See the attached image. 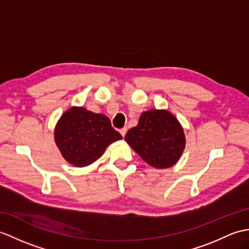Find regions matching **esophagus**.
<instances>
[{"instance_id":"1","label":"esophagus","mask_w":249,"mask_h":249,"mask_svg":"<svg viewBox=\"0 0 249 249\" xmlns=\"http://www.w3.org/2000/svg\"><path fill=\"white\" fill-rule=\"evenodd\" d=\"M126 132H127V128H126V127H124V128H122V129H120V134L122 135L123 137H125Z\"/></svg>"}]
</instances>
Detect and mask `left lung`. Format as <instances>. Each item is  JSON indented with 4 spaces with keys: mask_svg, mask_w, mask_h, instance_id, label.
<instances>
[{
    "mask_svg": "<svg viewBox=\"0 0 249 249\" xmlns=\"http://www.w3.org/2000/svg\"><path fill=\"white\" fill-rule=\"evenodd\" d=\"M125 141L147 164L156 169L175 165L186 147L181 124L165 109L142 112L138 125L127 131Z\"/></svg>",
    "mask_w": 249,
    "mask_h": 249,
    "instance_id": "1",
    "label": "left lung"
}]
</instances>
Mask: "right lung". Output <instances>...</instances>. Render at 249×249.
Wrapping results in <instances>:
<instances>
[{
    "mask_svg": "<svg viewBox=\"0 0 249 249\" xmlns=\"http://www.w3.org/2000/svg\"><path fill=\"white\" fill-rule=\"evenodd\" d=\"M54 139L67 162L84 167L100 159L106 148L122 136L106 115L73 106L61 114L55 126Z\"/></svg>",
    "mask_w": 249,
    "mask_h": 249,
    "instance_id": "1",
    "label": "right lung"
}]
</instances>
